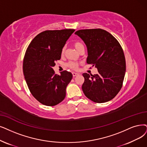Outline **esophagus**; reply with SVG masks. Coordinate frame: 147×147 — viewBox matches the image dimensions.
Listing matches in <instances>:
<instances>
[{"mask_svg": "<svg viewBox=\"0 0 147 147\" xmlns=\"http://www.w3.org/2000/svg\"><path fill=\"white\" fill-rule=\"evenodd\" d=\"M78 75H79V74H78V73H75V72H73L72 73L73 77H76V76H78Z\"/></svg>", "mask_w": 147, "mask_h": 147, "instance_id": "esophagus-1", "label": "esophagus"}]
</instances>
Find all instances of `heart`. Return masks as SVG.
Returning <instances> with one entry per match:
<instances>
[{
	"instance_id": "heart-1",
	"label": "heart",
	"mask_w": 147,
	"mask_h": 147,
	"mask_svg": "<svg viewBox=\"0 0 147 147\" xmlns=\"http://www.w3.org/2000/svg\"><path fill=\"white\" fill-rule=\"evenodd\" d=\"M74 48H75V49L77 50L78 52L81 48H84L83 45L82 44L81 42H75L74 43ZM64 52H65V48H63L62 49V50H61V54H63L64 53ZM67 65H68L69 67H70V68H72V69H77L78 66V64L77 63H74V62H69L68 63Z\"/></svg>"
}]
</instances>
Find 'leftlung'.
Masks as SVG:
<instances>
[{
  "label": "left lung",
  "instance_id": "1",
  "mask_svg": "<svg viewBox=\"0 0 147 147\" xmlns=\"http://www.w3.org/2000/svg\"><path fill=\"white\" fill-rule=\"evenodd\" d=\"M86 45L87 63L97 68L98 74H83L84 95L97 103L109 101L120 91L126 70L124 52L111 34L101 29H81L75 33Z\"/></svg>",
  "mask_w": 147,
  "mask_h": 147
}]
</instances>
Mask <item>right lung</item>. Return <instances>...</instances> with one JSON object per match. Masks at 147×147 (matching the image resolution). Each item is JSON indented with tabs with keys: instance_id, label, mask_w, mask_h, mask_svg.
<instances>
[{
	"instance_id": "1",
	"label": "right lung",
	"mask_w": 147,
	"mask_h": 147,
	"mask_svg": "<svg viewBox=\"0 0 147 147\" xmlns=\"http://www.w3.org/2000/svg\"><path fill=\"white\" fill-rule=\"evenodd\" d=\"M75 29L48 30L38 34L26 51L23 70L26 84L33 96L48 106L61 102L72 74L64 70L55 74V61L61 58V50Z\"/></svg>"
}]
</instances>
